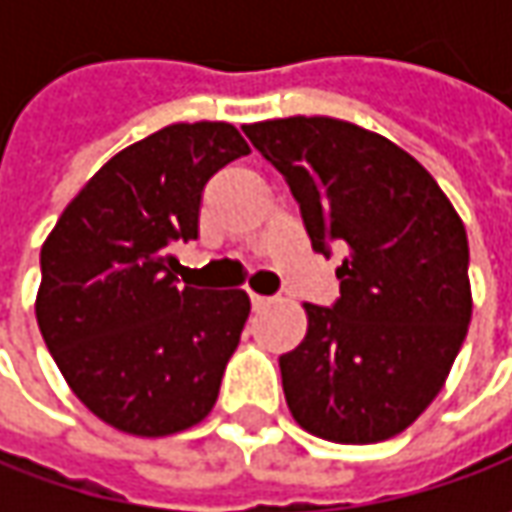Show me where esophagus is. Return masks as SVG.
<instances>
[{
    "label": "esophagus",
    "instance_id": "obj_1",
    "mask_svg": "<svg viewBox=\"0 0 512 512\" xmlns=\"http://www.w3.org/2000/svg\"><path fill=\"white\" fill-rule=\"evenodd\" d=\"M270 302H273L270 296H256V293H250V305H253V310H265Z\"/></svg>",
    "mask_w": 512,
    "mask_h": 512
}]
</instances>
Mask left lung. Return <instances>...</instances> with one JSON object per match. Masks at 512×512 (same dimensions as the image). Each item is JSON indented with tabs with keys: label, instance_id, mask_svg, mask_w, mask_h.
I'll return each mask as SVG.
<instances>
[{
	"label": "left lung",
	"instance_id": "left-lung-1",
	"mask_svg": "<svg viewBox=\"0 0 512 512\" xmlns=\"http://www.w3.org/2000/svg\"><path fill=\"white\" fill-rule=\"evenodd\" d=\"M242 130L285 176L313 250H347L339 299L305 305V342L279 359L287 407L327 442H384L433 402L467 336L462 219L379 133L327 116Z\"/></svg>",
	"mask_w": 512,
	"mask_h": 512
}]
</instances>
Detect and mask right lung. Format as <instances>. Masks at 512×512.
I'll return each instance as SVG.
<instances>
[{"label": "right lung", "mask_w": 512, "mask_h": 512, "mask_svg": "<svg viewBox=\"0 0 512 512\" xmlns=\"http://www.w3.org/2000/svg\"><path fill=\"white\" fill-rule=\"evenodd\" d=\"M245 153L227 122L170 125L102 165L42 245V339L116 430L170 436L216 404L250 299L179 285L173 245L199 239L205 185Z\"/></svg>", "instance_id": "right-lung-1"}]
</instances>
